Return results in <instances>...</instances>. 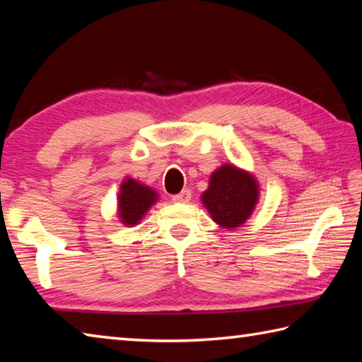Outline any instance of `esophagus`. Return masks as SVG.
<instances>
[{"instance_id": "34e87169", "label": "esophagus", "mask_w": 362, "mask_h": 362, "mask_svg": "<svg viewBox=\"0 0 362 362\" xmlns=\"http://www.w3.org/2000/svg\"><path fill=\"white\" fill-rule=\"evenodd\" d=\"M170 199H173V202H177V204H185V202L192 199V192H189V189H182L180 193L174 194Z\"/></svg>"}]
</instances>
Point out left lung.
Returning <instances> with one entry per match:
<instances>
[{"mask_svg": "<svg viewBox=\"0 0 362 362\" xmlns=\"http://www.w3.org/2000/svg\"><path fill=\"white\" fill-rule=\"evenodd\" d=\"M258 199V187L250 174L225 164L210 177L202 194L204 206L223 228H238L244 223Z\"/></svg>", "mask_w": 362, "mask_h": 362, "instance_id": "left-lung-1", "label": "left lung"}]
</instances>
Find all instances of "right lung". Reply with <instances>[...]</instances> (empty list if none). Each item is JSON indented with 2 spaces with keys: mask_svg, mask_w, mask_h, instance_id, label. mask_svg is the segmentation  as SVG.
<instances>
[{
  "mask_svg": "<svg viewBox=\"0 0 362 362\" xmlns=\"http://www.w3.org/2000/svg\"><path fill=\"white\" fill-rule=\"evenodd\" d=\"M155 201L156 193H153V189L142 187L133 179L124 180L118 196L120 216L124 225H136Z\"/></svg>",
  "mask_w": 362,
  "mask_h": 362,
  "instance_id": "1",
  "label": "right lung"
}]
</instances>
